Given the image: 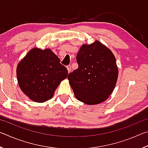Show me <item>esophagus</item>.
Instances as JSON below:
<instances>
[{
	"instance_id": "esophagus-1",
	"label": "esophagus",
	"mask_w": 148,
	"mask_h": 148,
	"mask_svg": "<svg viewBox=\"0 0 148 148\" xmlns=\"http://www.w3.org/2000/svg\"><path fill=\"white\" fill-rule=\"evenodd\" d=\"M66 69H67V70H68V72H69H69H71V65H68V66H66Z\"/></svg>"
}]
</instances>
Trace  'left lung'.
<instances>
[{"instance_id":"1","label":"left lung","mask_w":148,"mask_h":148,"mask_svg":"<svg viewBox=\"0 0 148 148\" xmlns=\"http://www.w3.org/2000/svg\"><path fill=\"white\" fill-rule=\"evenodd\" d=\"M76 61L78 68L68 76L76 98L89 105L106 101L113 92L118 77L116 60L111 50L97 40L84 44Z\"/></svg>"}]
</instances>
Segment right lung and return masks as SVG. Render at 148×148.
<instances>
[{
  "instance_id": "right-lung-1",
  "label": "right lung",
  "mask_w": 148,
  "mask_h": 148,
  "mask_svg": "<svg viewBox=\"0 0 148 148\" xmlns=\"http://www.w3.org/2000/svg\"><path fill=\"white\" fill-rule=\"evenodd\" d=\"M17 78L21 91L32 101L44 102L68 75V70L50 49H32L19 62Z\"/></svg>"
}]
</instances>
